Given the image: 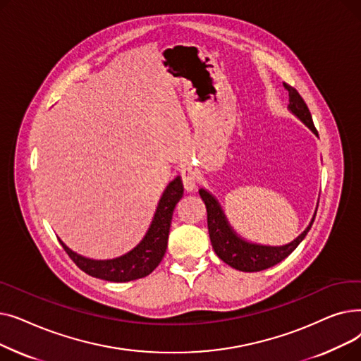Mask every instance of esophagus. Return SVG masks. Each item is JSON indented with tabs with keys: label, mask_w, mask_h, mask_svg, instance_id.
<instances>
[{
	"label": "esophagus",
	"mask_w": 361,
	"mask_h": 361,
	"mask_svg": "<svg viewBox=\"0 0 361 361\" xmlns=\"http://www.w3.org/2000/svg\"><path fill=\"white\" fill-rule=\"evenodd\" d=\"M180 176H181V180H183V185L187 192H193L196 188V173L195 169L187 166V168H183L180 171Z\"/></svg>",
	"instance_id": "esophagus-1"
}]
</instances>
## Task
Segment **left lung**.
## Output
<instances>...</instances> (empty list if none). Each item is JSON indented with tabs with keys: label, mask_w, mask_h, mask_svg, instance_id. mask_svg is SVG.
I'll use <instances>...</instances> for the list:
<instances>
[{
	"label": "left lung",
	"mask_w": 361,
	"mask_h": 361,
	"mask_svg": "<svg viewBox=\"0 0 361 361\" xmlns=\"http://www.w3.org/2000/svg\"><path fill=\"white\" fill-rule=\"evenodd\" d=\"M283 87L288 90L290 104L288 108L293 111V114L305 123L314 135H317V130L313 124L312 114L301 98V94L297 92L295 87L283 83ZM199 195L206 206L207 212V230H209V237L212 247L218 257L225 262L230 267L243 271V272H259L263 269H268L271 267H275L276 263L290 256L297 245L302 241L313 225L314 218L312 219L310 225L305 230L301 235H298L294 241L290 244L281 245V247H269V245H259V244H249L238 238L233 230L230 228L228 222H226L224 212L215 197L204 190H199ZM316 216V215H314Z\"/></svg>",
	"instance_id": "8db88e82"
}]
</instances>
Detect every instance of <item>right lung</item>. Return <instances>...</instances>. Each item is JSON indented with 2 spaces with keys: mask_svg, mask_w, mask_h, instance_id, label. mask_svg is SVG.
I'll return each mask as SVG.
<instances>
[{
  "mask_svg": "<svg viewBox=\"0 0 361 361\" xmlns=\"http://www.w3.org/2000/svg\"><path fill=\"white\" fill-rule=\"evenodd\" d=\"M183 192L184 188L180 177L168 184L145 238L137 247L121 257L112 260L86 259L71 252L60 240L63 249L70 259L90 276L111 282H128L143 278L158 267L165 255L171 219H173L176 204L183 197Z\"/></svg>",
  "mask_w": 361,
  "mask_h": 361,
  "instance_id": "obj_1",
  "label": "right lung"
}]
</instances>
